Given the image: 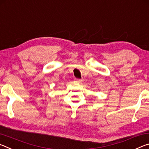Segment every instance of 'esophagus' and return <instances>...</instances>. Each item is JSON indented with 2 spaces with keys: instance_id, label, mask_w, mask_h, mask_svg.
Listing matches in <instances>:
<instances>
[{
  "instance_id": "1",
  "label": "esophagus",
  "mask_w": 149,
  "mask_h": 149,
  "mask_svg": "<svg viewBox=\"0 0 149 149\" xmlns=\"http://www.w3.org/2000/svg\"><path fill=\"white\" fill-rule=\"evenodd\" d=\"M75 81H76V82L78 83V84H79V83H81L82 79H75Z\"/></svg>"
}]
</instances>
